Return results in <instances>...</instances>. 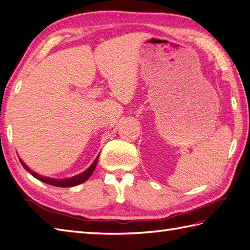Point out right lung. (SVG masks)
<instances>
[{"instance_id":"1","label":"right lung","mask_w":250,"mask_h":250,"mask_svg":"<svg viewBox=\"0 0 250 250\" xmlns=\"http://www.w3.org/2000/svg\"><path fill=\"white\" fill-rule=\"evenodd\" d=\"M98 159H99V155L96 157V160L94 161L93 164H91L89 166V168H87L84 172H82V174L80 175H76L72 178H68V179H52V178H47V177H43V176H40L38 175L37 172L32 171L30 168L24 164V163L19 159L20 163H21V165L23 166V168L25 170H27L28 172H30L33 177L37 178V179L41 180L42 182H45L47 183V185H50V186H54V187H60V188H68V187H74V186H78V185H81V183L85 182L86 180L88 179V178L91 176V174H93L95 168H96V165H97V162H98Z\"/></svg>"}]
</instances>
